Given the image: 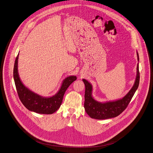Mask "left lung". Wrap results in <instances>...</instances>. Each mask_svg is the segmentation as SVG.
<instances>
[{
	"instance_id": "8db88e82",
	"label": "left lung",
	"mask_w": 153,
	"mask_h": 153,
	"mask_svg": "<svg viewBox=\"0 0 153 153\" xmlns=\"http://www.w3.org/2000/svg\"><path fill=\"white\" fill-rule=\"evenodd\" d=\"M137 60H139V53L137 52ZM140 81L139 63L137 65V74L133 86L124 97L112 101L104 102H98L93 97V85L85 79L82 82L85 84L84 109L90 117L95 119H106L117 117L120 115L128 105L133 96L137 90Z\"/></svg>"
}]
</instances>
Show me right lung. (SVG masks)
<instances>
[{
	"mask_svg": "<svg viewBox=\"0 0 153 153\" xmlns=\"http://www.w3.org/2000/svg\"><path fill=\"white\" fill-rule=\"evenodd\" d=\"M19 55V53L16 57L14 65L13 77L17 94L22 104L29 111L38 114H53L60 108L65 91L71 84L77 79L76 76L67 77L63 80L56 94L52 97H44L28 89L21 81L18 72Z\"/></svg>",
	"mask_w": 153,
	"mask_h": 153,
	"instance_id": "obj_1",
	"label": "right lung"
}]
</instances>
